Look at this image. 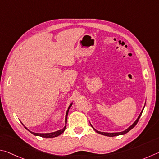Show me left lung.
I'll return each instance as SVG.
<instances>
[{
    "mask_svg": "<svg viewBox=\"0 0 159 159\" xmlns=\"http://www.w3.org/2000/svg\"><path fill=\"white\" fill-rule=\"evenodd\" d=\"M143 110H144V108L143 109V110H142V112H141V113L140 114V115H139L138 118L137 119V120H136V121L134 122V123H133V124L131 125V126H130L129 128V129H127L126 130H124V131H123V132H120V133H103V132L98 131V130H96V129H94L93 128V129L96 130V132L99 133V134L103 135H105V136H109V137H114V136H117V135H124V134H126V133L129 132L130 130H131L132 129H133V128H134V127L135 126V125L138 124L139 119H140V116H141V115H142V113H143ZM92 127H93V126H92Z\"/></svg>",
    "mask_w": 159,
    "mask_h": 159,
    "instance_id": "obj_1",
    "label": "left lung"
}]
</instances>
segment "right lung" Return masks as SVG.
<instances>
[{"mask_svg":"<svg viewBox=\"0 0 159 159\" xmlns=\"http://www.w3.org/2000/svg\"><path fill=\"white\" fill-rule=\"evenodd\" d=\"M72 104L70 105V106L68 107V110H67V112H66V123H67V118H68V111H69V109L70 108ZM26 128V127H25ZM66 129V126L63 128V129L62 130H58V131H56V132H54V133H33V132H31V131H29L32 133V134H33L34 135H38V136H40V137H43V138H54V137H57V136H58L59 135H61V133H63L64 130H65ZM28 130V129H27Z\"/></svg>","mask_w":159,"mask_h":159,"instance_id":"add662e5","label":"right lung"}]
</instances>
